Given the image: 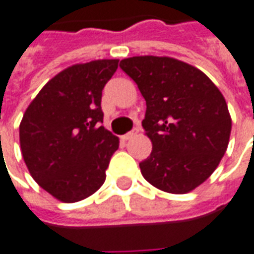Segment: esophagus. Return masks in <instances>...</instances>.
Segmentation results:
<instances>
[{"mask_svg":"<svg viewBox=\"0 0 254 254\" xmlns=\"http://www.w3.org/2000/svg\"><path fill=\"white\" fill-rule=\"evenodd\" d=\"M139 132V129H134V130H132V132H127V134H124V136H121V139L122 140H129V139H132L133 136L136 134V133Z\"/></svg>","mask_w":254,"mask_h":254,"instance_id":"1","label":"esophagus"}]
</instances>
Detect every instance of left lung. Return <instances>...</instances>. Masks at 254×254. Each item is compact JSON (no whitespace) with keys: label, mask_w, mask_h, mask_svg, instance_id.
I'll return each mask as SVG.
<instances>
[{"label":"left lung","mask_w":254,"mask_h":254,"mask_svg":"<svg viewBox=\"0 0 254 254\" xmlns=\"http://www.w3.org/2000/svg\"><path fill=\"white\" fill-rule=\"evenodd\" d=\"M147 110L141 125L152 143L141 175L170 194H187L214 172L226 154L231 115L224 96L205 72L168 56L121 60Z\"/></svg>","instance_id":"left-lung-1"}]
</instances>
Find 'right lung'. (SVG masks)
Returning <instances> with one entry per match:
<instances>
[{"label":"right lung","instance_id":"right-lung-1","mask_svg":"<svg viewBox=\"0 0 254 254\" xmlns=\"http://www.w3.org/2000/svg\"><path fill=\"white\" fill-rule=\"evenodd\" d=\"M118 59L67 67L48 81L23 115L19 137L38 186L65 203L95 194L120 139L104 127L102 90Z\"/></svg>","mask_w":254,"mask_h":254}]
</instances>
